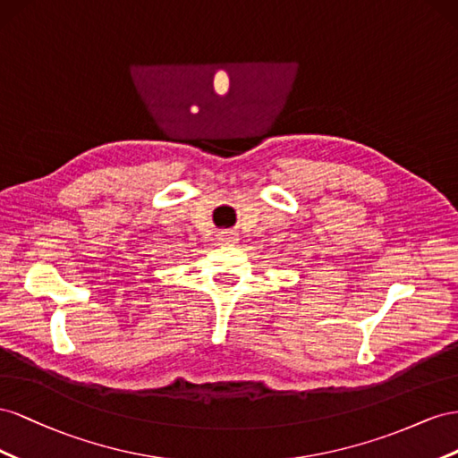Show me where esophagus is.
Listing matches in <instances>:
<instances>
[{"instance_id":"34e87169","label":"esophagus","mask_w":458,"mask_h":458,"mask_svg":"<svg viewBox=\"0 0 458 458\" xmlns=\"http://www.w3.org/2000/svg\"><path fill=\"white\" fill-rule=\"evenodd\" d=\"M218 243H220V245H233V243H238V233H233V232H220V233H218Z\"/></svg>"}]
</instances>
